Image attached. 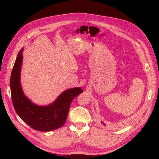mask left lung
I'll return each instance as SVG.
<instances>
[{
	"label": "left lung",
	"mask_w": 159,
	"mask_h": 159,
	"mask_svg": "<svg viewBox=\"0 0 159 159\" xmlns=\"http://www.w3.org/2000/svg\"><path fill=\"white\" fill-rule=\"evenodd\" d=\"M102 124H104V126H106V124H104V123H103V122H102Z\"/></svg>",
	"instance_id": "left-lung-1"
}]
</instances>
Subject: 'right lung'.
I'll return each mask as SVG.
<instances>
[{"instance_id": "1", "label": "right lung", "mask_w": 159, "mask_h": 159, "mask_svg": "<svg viewBox=\"0 0 159 159\" xmlns=\"http://www.w3.org/2000/svg\"><path fill=\"white\" fill-rule=\"evenodd\" d=\"M24 48L16 57L10 78L12 102L16 113L37 131H50L62 127L66 121L73 99L83 92L80 87L66 89L54 102L46 106L33 103L24 95L20 83Z\"/></svg>"}]
</instances>
